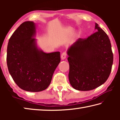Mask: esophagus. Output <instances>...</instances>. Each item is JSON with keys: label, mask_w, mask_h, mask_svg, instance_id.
<instances>
[{"label": "esophagus", "mask_w": 120, "mask_h": 120, "mask_svg": "<svg viewBox=\"0 0 120 120\" xmlns=\"http://www.w3.org/2000/svg\"><path fill=\"white\" fill-rule=\"evenodd\" d=\"M66 56H67V53L66 52H63L61 54V58L62 60H64L66 58Z\"/></svg>", "instance_id": "34e87169"}]
</instances>
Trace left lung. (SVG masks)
<instances>
[{
    "label": "left lung",
    "instance_id": "obj_1",
    "mask_svg": "<svg viewBox=\"0 0 120 120\" xmlns=\"http://www.w3.org/2000/svg\"><path fill=\"white\" fill-rule=\"evenodd\" d=\"M96 32L78 38L68 49L69 80L73 88L88 91L100 86L110 75L113 54L108 35L95 23Z\"/></svg>",
    "mask_w": 120,
    "mask_h": 120
}]
</instances>
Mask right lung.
<instances>
[{"mask_svg": "<svg viewBox=\"0 0 120 120\" xmlns=\"http://www.w3.org/2000/svg\"><path fill=\"white\" fill-rule=\"evenodd\" d=\"M33 22L20 25L9 38L7 64L18 86L27 92H38L48 88L60 62V52L46 53L36 44Z\"/></svg>", "mask_w": 120, "mask_h": 120, "instance_id": "right-lung-1", "label": "right lung"}]
</instances>
